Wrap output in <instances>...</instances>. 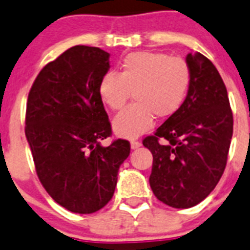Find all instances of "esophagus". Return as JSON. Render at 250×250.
Masks as SVG:
<instances>
[{
	"label": "esophagus",
	"instance_id": "34e87169",
	"mask_svg": "<svg viewBox=\"0 0 250 250\" xmlns=\"http://www.w3.org/2000/svg\"><path fill=\"white\" fill-rule=\"evenodd\" d=\"M138 147H141V142L140 141H131V148L132 149H136L138 148Z\"/></svg>",
	"mask_w": 250,
	"mask_h": 250
}]
</instances>
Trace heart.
<instances>
[{
    "label": "heart",
    "mask_w": 250,
    "mask_h": 250,
    "mask_svg": "<svg viewBox=\"0 0 250 250\" xmlns=\"http://www.w3.org/2000/svg\"><path fill=\"white\" fill-rule=\"evenodd\" d=\"M191 83L188 62L177 56L138 51L127 55L119 73L107 71L99 80L98 93L107 107L121 110L131 97L129 107L113 122L118 136L136 138L157 119L172 117L181 108Z\"/></svg>",
    "instance_id": "heart-1"
}]
</instances>
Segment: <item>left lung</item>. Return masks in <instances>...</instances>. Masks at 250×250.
I'll use <instances>...</instances> for the list:
<instances>
[{
  "mask_svg": "<svg viewBox=\"0 0 250 250\" xmlns=\"http://www.w3.org/2000/svg\"><path fill=\"white\" fill-rule=\"evenodd\" d=\"M188 95L179 110L143 138L153 156L149 185L176 209L197 205L224 173L233 136V112L218 69L200 53L188 54Z\"/></svg>",
  "mask_w": 250,
  "mask_h": 250,
  "instance_id": "left-lung-1",
  "label": "left lung"
}]
</instances>
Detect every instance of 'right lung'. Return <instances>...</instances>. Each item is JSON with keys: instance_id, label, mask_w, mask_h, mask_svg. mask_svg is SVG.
I'll use <instances>...</instances> for the list:
<instances>
[{"instance_id": "1", "label": "right lung", "mask_w": 250, "mask_h": 250, "mask_svg": "<svg viewBox=\"0 0 250 250\" xmlns=\"http://www.w3.org/2000/svg\"><path fill=\"white\" fill-rule=\"evenodd\" d=\"M109 54L77 45L41 69L26 104L25 134L47 194L71 212L92 214L114 194L119 166L131 145L101 141L112 127L98 93Z\"/></svg>"}]
</instances>
